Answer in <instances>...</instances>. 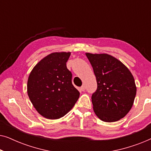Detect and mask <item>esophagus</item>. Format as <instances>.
<instances>
[{
  "mask_svg": "<svg viewBox=\"0 0 151 151\" xmlns=\"http://www.w3.org/2000/svg\"><path fill=\"white\" fill-rule=\"evenodd\" d=\"M80 89H81V91H85V89H86L85 86L82 85V86H81V87H80Z\"/></svg>",
  "mask_w": 151,
  "mask_h": 151,
  "instance_id": "34e87169",
  "label": "esophagus"
}]
</instances>
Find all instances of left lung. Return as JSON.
<instances>
[{"mask_svg": "<svg viewBox=\"0 0 151 151\" xmlns=\"http://www.w3.org/2000/svg\"><path fill=\"white\" fill-rule=\"evenodd\" d=\"M98 87L92 95L93 111L101 120L113 122L123 118L136 96L135 80L129 69L112 55L86 53Z\"/></svg>", "mask_w": 151, "mask_h": 151, "instance_id": "1", "label": "left lung"}]
</instances>
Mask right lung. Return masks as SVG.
I'll use <instances>...</instances> for the list:
<instances>
[{
  "label": "right lung",
  "mask_w": 151,
  "mask_h": 151,
  "mask_svg": "<svg viewBox=\"0 0 151 151\" xmlns=\"http://www.w3.org/2000/svg\"><path fill=\"white\" fill-rule=\"evenodd\" d=\"M70 55V52H55L47 55L35 66L29 76L28 96L36 110L45 118L63 117L80 97L66 64Z\"/></svg>",
  "instance_id": "right-lung-1"
}]
</instances>
